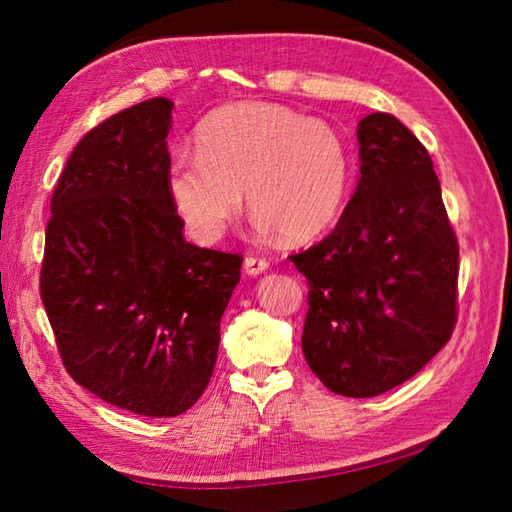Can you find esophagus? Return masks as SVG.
<instances>
[{"instance_id": "obj_1", "label": "esophagus", "mask_w": 512, "mask_h": 512, "mask_svg": "<svg viewBox=\"0 0 512 512\" xmlns=\"http://www.w3.org/2000/svg\"><path fill=\"white\" fill-rule=\"evenodd\" d=\"M266 268H268V262H266V259H262V257H246L244 259V273L250 275V277L262 275Z\"/></svg>"}]
</instances>
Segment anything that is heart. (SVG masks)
I'll use <instances>...</instances> for the list:
<instances>
[{
    "label": "heart",
    "instance_id": "b5f03b06",
    "mask_svg": "<svg viewBox=\"0 0 512 512\" xmlns=\"http://www.w3.org/2000/svg\"><path fill=\"white\" fill-rule=\"evenodd\" d=\"M198 151H176L167 194L189 232L205 244L221 239L244 203L262 232L291 241L323 232L339 216L350 187V151L323 119L287 106L248 101L207 117Z\"/></svg>",
    "mask_w": 512,
    "mask_h": 512
}]
</instances>
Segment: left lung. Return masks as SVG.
Segmentation results:
<instances>
[{
    "instance_id": "8db88e82",
    "label": "left lung",
    "mask_w": 512,
    "mask_h": 512,
    "mask_svg": "<svg viewBox=\"0 0 512 512\" xmlns=\"http://www.w3.org/2000/svg\"><path fill=\"white\" fill-rule=\"evenodd\" d=\"M357 140L361 176L341 221L291 259L309 282V368L332 393L375 397L420 372L452 336L458 244L418 137L372 112Z\"/></svg>"
}]
</instances>
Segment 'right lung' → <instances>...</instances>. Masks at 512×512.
Instances as JSON below:
<instances>
[{
	"label": "right lung",
	"mask_w": 512,
	"mask_h": 512,
	"mask_svg": "<svg viewBox=\"0 0 512 512\" xmlns=\"http://www.w3.org/2000/svg\"><path fill=\"white\" fill-rule=\"evenodd\" d=\"M173 101L76 144L51 196L40 296L69 375L137 415L185 413L210 384L241 257L198 248L167 194Z\"/></svg>",
	"instance_id": "add662e5"
}]
</instances>
